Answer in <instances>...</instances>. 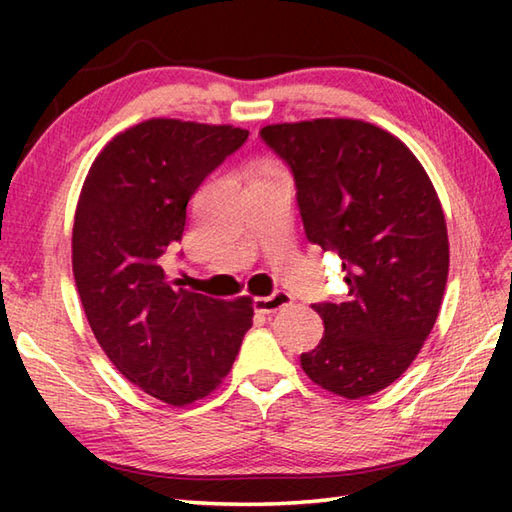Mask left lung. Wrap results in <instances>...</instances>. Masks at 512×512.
Returning a JSON list of instances; mask_svg holds the SVG:
<instances>
[{
  "label": "left lung",
  "instance_id": "1",
  "mask_svg": "<svg viewBox=\"0 0 512 512\" xmlns=\"http://www.w3.org/2000/svg\"><path fill=\"white\" fill-rule=\"evenodd\" d=\"M248 132L149 118L114 136L88 171L74 213L72 273L107 358L145 394L184 407L211 396L253 325V299L160 266L187 204Z\"/></svg>",
  "mask_w": 512,
  "mask_h": 512
}]
</instances>
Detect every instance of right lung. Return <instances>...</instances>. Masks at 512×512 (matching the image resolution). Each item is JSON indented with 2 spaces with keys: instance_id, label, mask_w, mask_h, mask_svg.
Segmentation results:
<instances>
[{
  "instance_id": "obj_1",
  "label": "right lung",
  "mask_w": 512,
  "mask_h": 512,
  "mask_svg": "<svg viewBox=\"0 0 512 512\" xmlns=\"http://www.w3.org/2000/svg\"><path fill=\"white\" fill-rule=\"evenodd\" d=\"M284 158L310 242L343 259L347 295L314 306L323 339L301 354L314 385L347 400L405 374L438 319L449 235L438 193L394 134L358 118L266 125Z\"/></svg>"
}]
</instances>
